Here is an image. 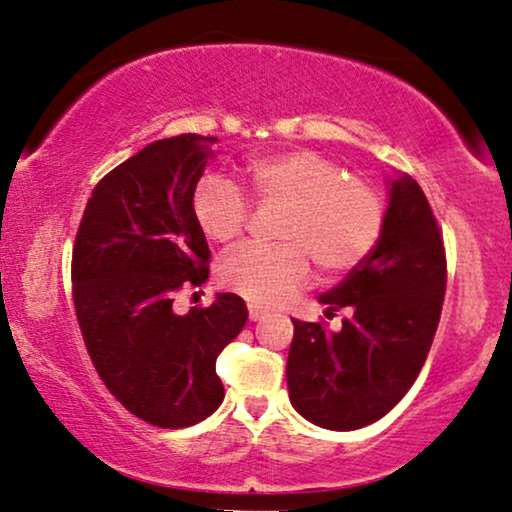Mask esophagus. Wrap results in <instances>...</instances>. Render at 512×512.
Returning a JSON list of instances; mask_svg holds the SVG:
<instances>
[{
  "label": "esophagus",
  "instance_id": "esophagus-1",
  "mask_svg": "<svg viewBox=\"0 0 512 512\" xmlns=\"http://www.w3.org/2000/svg\"><path fill=\"white\" fill-rule=\"evenodd\" d=\"M265 314H268V312H265L263 307H258V305H254V303L249 305V319H251V321H261V319L265 317Z\"/></svg>",
  "mask_w": 512,
  "mask_h": 512
}]
</instances>
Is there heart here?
Segmentation results:
<instances>
[{
    "label": "heart",
    "instance_id": "b5f03b06",
    "mask_svg": "<svg viewBox=\"0 0 512 512\" xmlns=\"http://www.w3.org/2000/svg\"><path fill=\"white\" fill-rule=\"evenodd\" d=\"M242 174L258 205L284 209L279 244H249L219 265V284L249 303L272 307L291 298L310 279V258L326 275L354 270L382 240L384 195L324 153H268L249 160ZM191 207L202 235L216 244H235L251 219L249 200L219 174L198 179Z\"/></svg>",
    "mask_w": 512,
    "mask_h": 512
}]
</instances>
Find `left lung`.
I'll return each instance as SVG.
<instances>
[{
	"label": "left lung",
	"mask_w": 512,
	"mask_h": 512,
	"mask_svg": "<svg viewBox=\"0 0 512 512\" xmlns=\"http://www.w3.org/2000/svg\"><path fill=\"white\" fill-rule=\"evenodd\" d=\"M447 286L445 244L422 186L391 181L387 226L366 261L319 303L345 310L340 331L293 319L286 384L293 408L312 424L354 431L387 415L415 384Z\"/></svg>",
	"instance_id": "8db88e82"
}]
</instances>
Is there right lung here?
Instances as JSON below:
<instances>
[{"label":"right lung","mask_w":512,"mask_h":512,"mask_svg":"<svg viewBox=\"0 0 512 512\" xmlns=\"http://www.w3.org/2000/svg\"><path fill=\"white\" fill-rule=\"evenodd\" d=\"M216 137L158 139L97 181L72 249V298L88 356L116 401L160 429H184L223 401L216 356L247 324V305L219 293L172 310L174 293L209 275L193 188Z\"/></svg>","instance_id":"add662e5"}]
</instances>
